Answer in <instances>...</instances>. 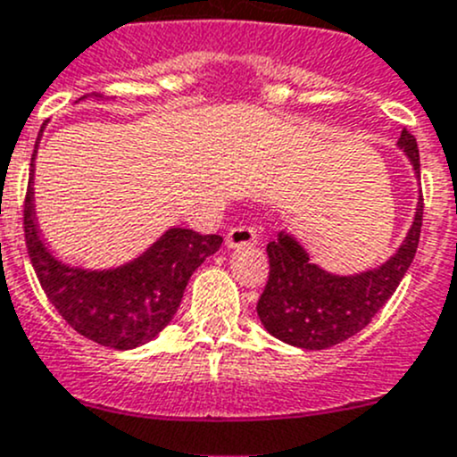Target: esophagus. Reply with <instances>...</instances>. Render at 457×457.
<instances>
[{
	"label": "esophagus",
	"mask_w": 457,
	"mask_h": 457,
	"mask_svg": "<svg viewBox=\"0 0 457 457\" xmlns=\"http://www.w3.org/2000/svg\"><path fill=\"white\" fill-rule=\"evenodd\" d=\"M256 241H258V234L252 225H237V228L229 229L228 237H225V245H228L229 250H234V247L254 245Z\"/></svg>",
	"instance_id": "34e87169"
}]
</instances>
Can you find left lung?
I'll list each match as a JSON object with an SVG mask.
<instances>
[{
    "label": "left lung",
    "mask_w": 457,
    "mask_h": 457,
    "mask_svg": "<svg viewBox=\"0 0 457 457\" xmlns=\"http://www.w3.org/2000/svg\"><path fill=\"white\" fill-rule=\"evenodd\" d=\"M398 147L411 161L420 181L416 137L403 130ZM422 196L413 223L395 254L376 270L361 274H329L312 262L305 247L287 232L267 243L270 278L258 298V318L274 338L301 349H327L365 329L371 318L394 296L407 274L422 228Z\"/></svg>",
    "instance_id": "1"
}]
</instances>
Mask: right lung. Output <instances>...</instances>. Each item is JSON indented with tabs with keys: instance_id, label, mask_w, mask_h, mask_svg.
<instances>
[{
	"instance_id": "right-lung-1",
	"label": "right lung",
	"mask_w": 457,
	"mask_h": 457,
	"mask_svg": "<svg viewBox=\"0 0 457 457\" xmlns=\"http://www.w3.org/2000/svg\"><path fill=\"white\" fill-rule=\"evenodd\" d=\"M35 156L37 143L24 203V232L30 262L48 301L77 334L104 347L126 352L154 340L177 314L190 276L219 250L223 238L172 228L126 265L112 270L66 265L53 256L37 225Z\"/></svg>"
}]
</instances>
